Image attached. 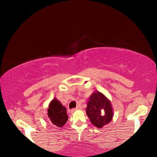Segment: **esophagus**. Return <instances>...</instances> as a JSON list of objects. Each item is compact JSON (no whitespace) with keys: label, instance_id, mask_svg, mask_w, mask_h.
I'll return each instance as SVG.
<instances>
[{"label":"esophagus","instance_id":"obj_1","mask_svg":"<svg viewBox=\"0 0 157 157\" xmlns=\"http://www.w3.org/2000/svg\"><path fill=\"white\" fill-rule=\"evenodd\" d=\"M82 109V106L81 105H78V106H77L75 109Z\"/></svg>","mask_w":157,"mask_h":157}]
</instances>
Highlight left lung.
Instances as JSON below:
<instances>
[{
    "label": "left lung",
    "mask_w": 157,
    "mask_h": 157,
    "mask_svg": "<svg viewBox=\"0 0 157 157\" xmlns=\"http://www.w3.org/2000/svg\"><path fill=\"white\" fill-rule=\"evenodd\" d=\"M86 110L91 123L98 128L109 123L113 118L111 102L98 92L93 93L90 97Z\"/></svg>",
    "instance_id": "1"
}]
</instances>
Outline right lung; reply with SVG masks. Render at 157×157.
Returning a JSON list of instances; mask_svg holds the SVG:
<instances>
[{"instance_id": "right-lung-1", "label": "right lung", "mask_w": 157, "mask_h": 157, "mask_svg": "<svg viewBox=\"0 0 157 157\" xmlns=\"http://www.w3.org/2000/svg\"><path fill=\"white\" fill-rule=\"evenodd\" d=\"M48 115L52 125L61 128L68 119L67 109L57 99L55 98L50 103L48 109Z\"/></svg>"}]
</instances>
